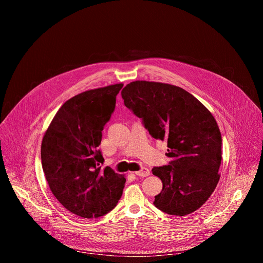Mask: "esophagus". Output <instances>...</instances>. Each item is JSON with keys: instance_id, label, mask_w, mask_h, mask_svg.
<instances>
[{"instance_id": "esophagus-1", "label": "esophagus", "mask_w": 263, "mask_h": 263, "mask_svg": "<svg viewBox=\"0 0 263 263\" xmlns=\"http://www.w3.org/2000/svg\"><path fill=\"white\" fill-rule=\"evenodd\" d=\"M135 175H137V176H139V177H147V176L149 175V171H148L147 168L143 167V168H141L140 171L135 172Z\"/></svg>"}]
</instances>
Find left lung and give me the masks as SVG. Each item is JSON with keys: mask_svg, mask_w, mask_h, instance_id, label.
Here are the masks:
<instances>
[{"mask_svg": "<svg viewBox=\"0 0 263 263\" xmlns=\"http://www.w3.org/2000/svg\"><path fill=\"white\" fill-rule=\"evenodd\" d=\"M126 107L142 119L149 135L167 142V165L152 170L162 181L154 205L184 216L210 198L219 181L221 135L211 112L181 87L133 81L122 90Z\"/></svg>", "mask_w": 263, "mask_h": 263, "instance_id": "8db88e82", "label": "left lung"}]
</instances>
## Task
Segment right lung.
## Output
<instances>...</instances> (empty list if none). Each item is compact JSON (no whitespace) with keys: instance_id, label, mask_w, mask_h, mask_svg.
<instances>
[{"instance_id":"right-lung-1","label":"right lung","mask_w":263,"mask_h":263,"mask_svg":"<svg viewBox=\"0 0 263 263\" xmlns=\"http://www.w3.org/2000/svg\"><path fill=\"white\" fill-rule=\"evenodd\" d=\"M123 83L83 91L57 111L42 142V164L50 190L68 211L84 218L114 209L122 197L125 176L109 166L98 146L116 107Z\"/></svg>"}]
</instances>
